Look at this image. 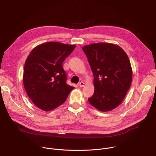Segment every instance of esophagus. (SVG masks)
Wrapping results in <instances>:
<instances>
[{"mask_svg": "<svg viewBox=\"0 0 156 156\" xmlns=\"http://www.w3.org/2000/svg\"><path fill=\"white\" fill-rule=\"evenodd\" d=\"M78 86H80V87H83L84 86V83H83V82H80V83H79V84H78Z\"/></svg>", "mask_w": 156, "mask_h": 156, "instance_id": "obj_1", "label": "esophagus"}]
</instances>
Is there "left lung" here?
Segmentation results:
<instances>
[{"label": "left lung", "instance_id": "1", "mask_svg": "<svg viewBox=\"0 0 156 156\" xmlns=\"http://www.w3.org/2000/svg\"><path fill=\"white\" fill-rule=\"evenodd\" d=\"M94 76V93L88 101L101 112L117 107L130 87L133 71L129 58L117 44L98 42L82 48Z\"/></svg>", "mask_w": 156, "mask_h": 156}]
</instances>
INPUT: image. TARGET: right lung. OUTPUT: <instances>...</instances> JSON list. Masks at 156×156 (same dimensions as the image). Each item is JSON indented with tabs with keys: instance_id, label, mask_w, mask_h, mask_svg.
I'll use <instances>...</instances> for the list:
<instances>
[{
	"instance_id": "obj_1",
	"label": "right lung",
	"mask_w": 156,
	"mask_h": 156,
	"mask_svg": "<svg viewBox=\"0 0 156 156\" xmlns=\"http://www.w3.org/2000/svg\"><path fill=\"white\" fill-rule=\"evenodd\" d=\"M74 45L48 42L35 47L24 67V87L33 103L44 111L62 105L75 88L66 83L62 63L75 49Z\"/></svg>"
}]
</instances>
